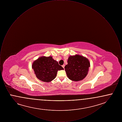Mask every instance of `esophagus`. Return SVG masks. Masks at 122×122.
Returning a JSON list of instances; mask_svg holds the SVG:
<instances>
[{
	"instance_id": "obj_1",
	"label": "esophagus",
	"mask_w": 122,
	"mask_h": 122,
	"mask_svg": "<svg viewBox=\"0 0 122 122\" xmlns=\"http://www.w3.org/2000/svg\"><path fill=\"white\" fill-rule=\"evenodd\" d=\"M64 66H65V65H64V64H63V65H62V67H63V68H64Z\"/></svg>"
}]
</instances>
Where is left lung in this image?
<instances>
[{
    "label": "left lung",
    "mask_w": 122,
    "mask_h": 122,
    "mask_svg": "<svg viewBox=\"0 0 122 122\" xmlns=\"http://www.w3.org/2000/svg\"><path fill=\"white\" fill-rule=\"evenodd\" d=\"M90 63L86 58L79 55L70 56L68 64L64 69L69 79L72 81H79L87 75Z\"/></svg>",
    "instance_id": "obj_1"
}]
</instances>
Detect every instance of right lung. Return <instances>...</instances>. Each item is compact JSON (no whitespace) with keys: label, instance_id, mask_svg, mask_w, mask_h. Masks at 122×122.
Wrapping results in <instances>:
<instances>
[{"label":"right lung","instance_id":"add662e5","mask_svg":"<svg viewBox=\"0 0 122 122\" xmlns=\"http://www.w3.org/2000/svg\"><path fill=\"white\" fill-rule=\"evenodd\" d=\"M36 77L40 81L49 82L54 80L58 70H64L52 57L42 56L36 60L32 65Z\"/></svg>","mask_w":122,"mask_h":122}]
</instances>
